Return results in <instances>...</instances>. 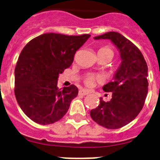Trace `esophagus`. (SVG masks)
Instances as JSON below:
<instances>
[{
	"label": "esophagus",
	"mask_w": 160,
	"mask_h": 160,
	"mask_svg": "<svg viewBox=\"0 0 160 160\" xmlns=\"http://www.w3.org/2000/svg\"><path fill=\"white\" fill-rule=\"evenodd\" d=\"M79 93H80V95H87V94H89V90H87V89H80V91H79Z\"/></svg>",
	"instance_id": "obj_1"
}]
</instances>
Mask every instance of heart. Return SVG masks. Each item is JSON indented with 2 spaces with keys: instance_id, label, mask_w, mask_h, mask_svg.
<instances>
[{
  "instance_id": "obj_1",
  "label": "heart",
  "mask_w": 160,
  "mask_h": 160,
  "mask_svg": "<svg viewBox=\"0 0 160 160\" xmlns=\"http://www.w3.org/2000/svg\"><path fill=\"white\" fill-rule=\"evenodd\" d=\"M102 49H106V50L112 52V50H110V49L108 48H102ZM95 80H96V78L94 77V76H89V77L87 78L86 80H85V83H86L87 85H91V84H93V83L95 81Z\"/></svg>"
}]
</instances>
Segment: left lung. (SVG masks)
<instances>
[{"label":"left lung","mask_w":160,"mask_h":160,"mask_svg":"<svg viewBox=\"0 0 160 160\" xmlns=\"http://www.w3.org/2000/svg\"><path fill=\"white\" fill-rule=\"evenodd\" d=\"M93 38L111 40L122 62L113 80L102 87L105 92H112L111 100L104 102L100 98V103L90 111V116L102 127L118 129L134 120L143 108L149 84L147 64L138 48L121 33L108 32Z\"/></svg>","instance_id":"obj_1"}]
</instances>
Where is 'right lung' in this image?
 I'll use <instances>...</instances> for the list:
<instances>
[{
  "instance_id": "add662e5",
  "label": "right lung",
  "mask_w": 160,
  "mask_h": 160,
  "mask_svg": "<svg viewBox=\"0 0 160 160\" xmlns=\"http://www.w3.org/2000/svg\"><path fill=\"white\" fill-rule=\"evenodd\" d=\"M89 37L44 33L21 51L15 69V98L34 122L52 124L67 112L79 91L74 84L58 89L59 74L71 67L76 52Z\"/></svg>"
}]
</instances>
